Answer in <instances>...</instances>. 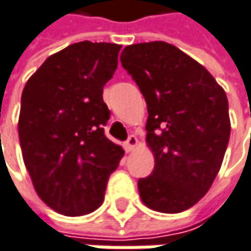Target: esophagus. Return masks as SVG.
<instances>
[{"label": "esophagus", "mask_w": 251, "mask_h": 251, "mask_svg": "<svg viewBox=\"0 0 251 251\" xmlns=\"http://www.w3.org/2000/svg\"><path fill=\"white\" fill-rule=\"evenodd\" d=\"M136 147H138V138H136L135 135H130V136L127 138V141H126L125 149L127 152H130V151H133Z\"/></svg>", "instance_id": "34e87169"}]
</instances>
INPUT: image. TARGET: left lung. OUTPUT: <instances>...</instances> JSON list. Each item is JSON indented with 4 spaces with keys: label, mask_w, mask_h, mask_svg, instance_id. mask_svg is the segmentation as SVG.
I'll return each mask as SVG.
<instances>
[{
    "label": "left lung",
    "mask_w": 251,
    "mask_h": 251,
    "mask_svg": "<svg viewBox=\"0 0 251 251\" xmlns=\"http://www.w3.org/2000/svg\"><path fill=\"white\" fill-rule=\"evenodd\" d=\"M121 61L148 106L152 174L138 181L151 210L175 214L210 190L230 139L228 100L211 73L165 41L124 49Z\"/></svg>",
    "instance_id": "1"
}]
</instances>
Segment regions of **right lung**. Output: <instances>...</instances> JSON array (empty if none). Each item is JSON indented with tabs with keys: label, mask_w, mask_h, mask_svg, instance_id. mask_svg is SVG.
<instances>
[{
	"label": "right lung",
	"mask_w": 251,
	"mask_h": 251,
	"mask_svg": "<svg viewBox=\"0 0 251 251\" xmlns=\"http://www.w3.org/2000/svg\"><path fill=\"white\" fill-rule=\"evenodd\" d=\"M122 46L80 41L47 58L25 83L18 136L35 193L63 216L100 207L109 175L124 156L104 136L110 112L103 86Z\"/></svg>",
	"instance_id": "1"
}]
</instances>
